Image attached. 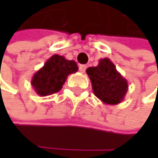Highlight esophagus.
<instances>
[{
    "label": "esophagus",
    "instance_id": "34e87169",
    "mask_svg": "<svg viewBox=\"0 0 158 158\" xmlns=\"http://www.w3.org/2000/svg\"><path fill=\"white\" fill-rule=\"evenodd\" d=\"M78 69H80V71L81 73H84L85 70H86V65L85 64H81L80 66H78Z\"/></svg>",
    "mask_w": 158,
    "mask_h": 158
}]
</instances>
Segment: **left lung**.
Masks as SVG:
<instances>
[{
	"label": "left lung",
	"instance_id": "1",
	"mask_svg": "<svg viewBox=\"0 0 158 158\" xmlns=\"http://www.w3.org/2000/svg\"><path fill=\"white\" fill-rule=\"evenodd\" d=\"M86 73L92 83L94 95L103 103L117 105L124 99L128 91V81L110 59H100L98 66L87 68Z\"/></svg>",
	"mask_w": 158,
	"mask_h": 158
}]
</instances>
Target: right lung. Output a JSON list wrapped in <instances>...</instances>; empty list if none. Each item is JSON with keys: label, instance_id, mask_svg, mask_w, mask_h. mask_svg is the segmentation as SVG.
Returning a JSON list of instances; mask_svg holds the SVG:
<instances>
[{"label": "right lung", "instance_id": "add662e5", "mask_svg": "<svg viewBox=\"0 0 158 158\" xmlns=\"http://www.w3.org/2000/svg\"><path fill=\"white\" fill-rule=\"evenodd\" d=\"M77 70L76 61L66 60L63 56L53 55L34 74L31 85L40 97L50 96L60 91L67 77Z\"/></svg>", "mask_w": 158, "mask_h": 158}]
</instances>
